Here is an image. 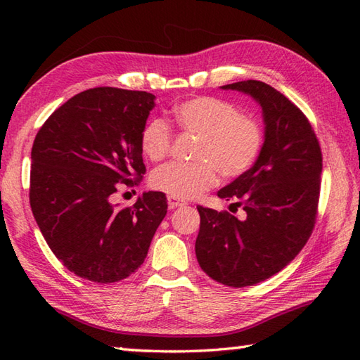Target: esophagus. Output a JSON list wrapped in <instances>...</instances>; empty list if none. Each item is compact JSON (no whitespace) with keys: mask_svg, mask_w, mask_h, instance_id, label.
<instances>
[{"mask_svg":"<svg viewBox=\"0 0 360 360\" xmlns=\"http://www.w3.org/2000/svg\"><path fill=\"white\" fill-rule=\"evenodd\" d=\"M167 201H168V207L170 209L184 207V205H187V202L184 200H179V198H174V196H168Z\"/></svg>","mask_w":360,"mask_h":360,"instance_id":"1","label":"esophagus"}]
</instances>
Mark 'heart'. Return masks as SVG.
<instances>
[{
    "label": "heart",
    "instance_id": "b5f03b06",
    "mask_svg": "<svg viewBox=\"0 0 360 360\" xmlns=\"http://www.w3.org/2000/svg\"><path fill=\"white\" fill-rule=\"evenodd\" d=\"M173 120L182 131L198 136L196 162H170L151 174V186L179 200H193L218 182V172L238 178L255 164L263 148V127L250 114L238 112L231 102L217 97H193L173 108ZM172 131L164 120L143 127L141 148L150 160L170 151Z\"/></svg>",
    "mask_w": 360,
    "mask_h": 360
}]
</instances>
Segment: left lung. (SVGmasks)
<instances>
[{
	"mask_svg": "<svg viewBox=\"0 0 360 360\" xmlns=\"http://www.w3.org/2000/svg\"><path fill=\"white\" fill-rule=\"evenodd\" d=\"M221 89L259 105L264 141L255 164L218 192L221 200L241 205L246 218L198 205L195 252L210 278L243 288L280 272L307 244L316 223L322 151L308 119L280 91L258 80Z\"/></svg>",
	"mask_w": 360,
	"mask_h": 360,
	"instance_id": "left-lung-1",
	"label": "left lung"
}]
</instances>
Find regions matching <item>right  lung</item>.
Instances as JSON below:
<instances>
[{
	"label": "right lung",
	"instance_id": "obj_1",
	"mask_svg": "<svg viewBox=\"0 0 360 360\" xmlns=\"http://www.w3.org/2000/svg\"><path fill=\"white\" fill-rule=\"evenodd\" d=\"M155 98L110 86L83 91L37 133L30 207L53 255L82 278L114 283L136 272L165 217L162 192H143L133 207L112 204L122 184L145 173L141 134Z\"/></svg>",
	"mask_w": 360,
	"mask_h": 360
}]
</instances>
